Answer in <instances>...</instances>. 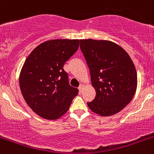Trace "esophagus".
<instances>
[{"label":"esophagus","mask_w":154,"mask_h":154,"mask_svg":"<svg viewBox=\"0 0 154 154\" xmlns=\"http://www.w3.org/2000/svg\"><path fill=\"white\" fill-rule=\"evenodd\" d=\"M83 88H84V85L81 84L79 87V93H82L83 91Z\"/></svg>","instance_id":"1"}]
</instances>
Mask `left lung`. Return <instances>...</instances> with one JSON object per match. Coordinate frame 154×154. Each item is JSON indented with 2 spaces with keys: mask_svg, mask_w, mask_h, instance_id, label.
<instances>
[{
  "mask_svg": "<svg viewBox=\"0 0 154 154\" xmlns=\"http://www.w3.org/2000/svg\"><path fill=\"white\" fill-rule=\"evenodd\" d=\"M80 48L96 91L87 105L102 116L119 113L132 100L137 89V72L130 56L108 40H81Z\"/></svg>",
  "mask_w": 154,
  "mask_h": 154,
  "instance_id": "1",
  "label": "left lung"
}]
</instances>
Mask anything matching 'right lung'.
Returning <instances> with one entry per match:
<instances>
[{
	"label": "right lung",
	"mask_w": 154,
	"mask_h": 154,
	"mask_svg": "<svg viewBox=\"0 0 154 154\" xmlns=\"http://www.w3.org/2000/svg\"><path fill=\"white\" fill-rule=\"evenodd\" d=\"M79 45V40L45 41L24 62L19 79L22 95L31 109L44 119L60 118L78 94L79 90L69 84L63 66Z\"/></svg>",
	"instance_id": "add662e5"
}]
</instances>
